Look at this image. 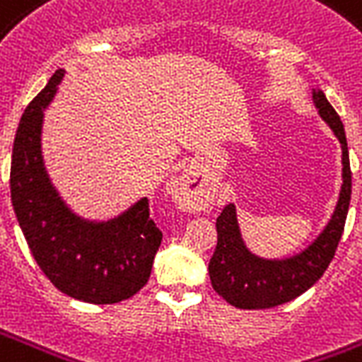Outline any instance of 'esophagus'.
<instances>
[{
    "instance_id": "1",
    "label": "esophagus",
    "mask_w": 362,
    "mask_h": 362,
    "mask_svg": "<svg viewBox=\"0 0 362 362\" xmlns=\"http://www.w3.org/2000/svg\"><path fill=\"white\" fill-rule=\"evenodd\" d=\"M173 197L178 205L187 209V211H203L206 205L205 193L197 186L195 176L192 173H186L180 178H176L175 184H173Z\"/></svg>"
}]
</instances>
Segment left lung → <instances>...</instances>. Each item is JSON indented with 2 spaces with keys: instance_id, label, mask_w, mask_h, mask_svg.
Segmentation results:
<instances>
[{
  "instance_id": "obj_1",
  "label": "left lung",
  "mask_w": 362,
  "mask_h": 362,
  "mask_svg": "<svg viewBox=\"0 0 362 362\" xmlns=\"http://www.w3.org/2000/svg\"><path fill=\"white\" fill-rule=\"evenodd\" d=\"M319 115L327 121L341 144V189L334 214L328 220L325 230L319 233L310 247L300 255L283 260H267L252 255L243 243L237 224L235 205L224 206L216 218L218 243L216 250L209 264L212 288L241 310H266L286 303L313 286L327 272L328 264L334 258L336 248L344 233L347 209L351 201V167L347 151L346 131L340 115L330 106L321 89L313 90Z\"/></svg>"
}]
</instances>
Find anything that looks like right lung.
<instances>
[{
    "label": "right lung",
    "mask_w": 362,
    "mask_h": 362,
    "mask_svg": "<svg viewBox=\"0 0 362 362\" xmlns=\"http://www.w3.org/2000/svg\"><path fill=\"white\" fill-rule=\"evenodd\" d=\"M64 70L28 104L11 157V201L37 266L68 296L117 303L148 283L163 233L150 218L148 197L107 222L77 216L60 199L41 156L43 110L57 95Z\"/></svg>",
    "instance_id": "add662e5"
}]
</instances>
